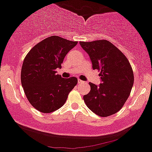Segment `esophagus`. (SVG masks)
I'll return each instance as SVG.
<instances>
[{"label": "esophagus", "instance_id": "obj_1", "mask_svg": "<svg viewBox=\"0 0 152 152\" xmlns=\"http://www.w3.org/2000/svg\"><path fill=\"white\" fill-rule=\"evenodd\" d=\"M78 83H79V84H86V82H85V81H83L82 80H81V79H79V81H78Z\"/></svg>", "mask_w": 152, "mask_h": 152}]
</instances>
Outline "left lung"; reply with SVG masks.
Segmentation results:
<instances>
[{
	"instance_id": "obj_1",
	"label": "left lung",
	"mask_w": 152,
	"mask_h": 152,
	"mask_svg": "<svg viewBox=\"0 0 152 152\" xmlns=\"http://www.w3.org/2000/svg\"><path fill=\"white\" fill-rule=\"evenodd\" d=\"M89 54L93 69L100 71L99 86L89 82V94L84 95L86 106L100 117L118 113L127 101L133 87V71L124 54L106 39L80 42Z\"/></svg>"
}]
</instances>
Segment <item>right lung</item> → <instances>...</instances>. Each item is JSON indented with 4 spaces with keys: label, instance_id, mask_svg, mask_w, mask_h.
Returning <instances> with one entry per match:
<instances>
[{
    "label": "right lung",
    "instance_id": "right-lung-1",
    "mask_svg": "<svg viewBox=\"0 0 152 152\" xmlns=\"http://www.w3.org/2000/svg\"><path fill=\"white\" fill-rule=\"evenodd\" d=\"M77 43L51 36L33 47L24 58L21 85L30 104L41 113H50L61 108L77 84V78L64 79L56 73L65 56Z\"/></svg>",
    "mask_w": 152,
    "mask_h": 152
}]
</instances>
